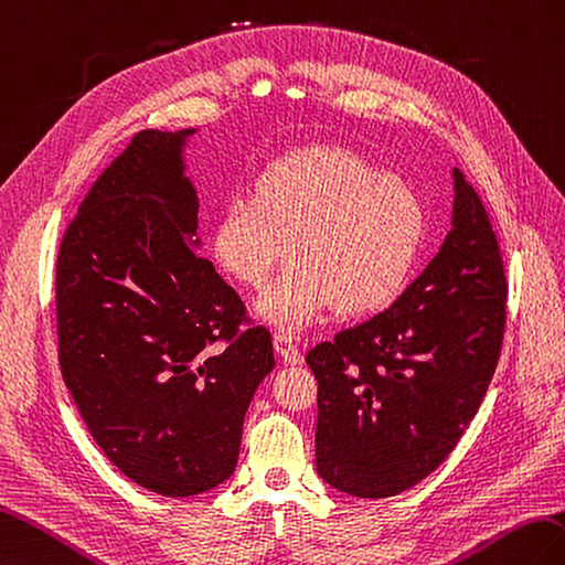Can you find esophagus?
<instances>
[{"label": "esophagus", "instance_id": "esophagus-1", "mask_svg": "<svg viewBox=\"0 0 565 565\" xmlns=\"http://www.w3.org/2000/svg\"><path fill=\"white\" fill-rule=\"evenodd\" d=\"M275 350H278V355L287 362V365H302V350H299L295 335L287 333V331H278L275 333Z\"/></svg>", "mask_w": 565, "mask_h": 565}]
</instances>
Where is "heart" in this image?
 I'll use <instances>...</instances> for the list:
<instances>
[{
  "mask_svg": "<svg viewBox=\"0 0 565 565\" xmlns=\"http://www.w3.org/2000/svg\"><path fill=\"white\" fill-rule=\"evenodd\" d=\"M425 236L428 215L411 185L350 149L326 147L273 161L254 193L232 198L212 230V254L232 280L258 287L290 246V266L258 311L297 329L329 307L362 317L392 305Z\"/></svg>",
  "mask_w": 565,
  "mask_h": 565,
  "instance_id": "b5f03b06",
  "label": "heart"
}]
</instances>
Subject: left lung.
<instances>
[{"label": "left lung", "mask_w": 565, "mask_h": 565, "mask_svg": "<svg viewBox=\"0 0 565 565\" xmlns=\"http://www.w3.org/2000/svg\"><path fill=\"white\" fill-rule=\"evenodd\" d=\"M452 232L382 315L307 353L319 382L317 471L355 498L433 473L479 411L503 348L508 280L488 212L455 169Z\"/></svg>", "instance_id": "1"}]
</instances>
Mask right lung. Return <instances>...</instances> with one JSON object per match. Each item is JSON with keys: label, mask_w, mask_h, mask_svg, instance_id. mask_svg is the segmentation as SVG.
<instances>
[{"label": "right lung", "mask_w": 565, "mask_h": 565, "mask_svg": "<svg viewBox=\"0 0 565 565\" xmlns=\"http://www.w3.org/2000/svg\"><path fill=\"white\" fill-rule=\"evenodd\" d=\"M188 135L132 137L82 200L55 268L62 380L102 452L169 498L232 476L246 408L275 367L270 331L186 244Z\"/></svg>", "instance_id": "right-lung-1"}]
</instances>
